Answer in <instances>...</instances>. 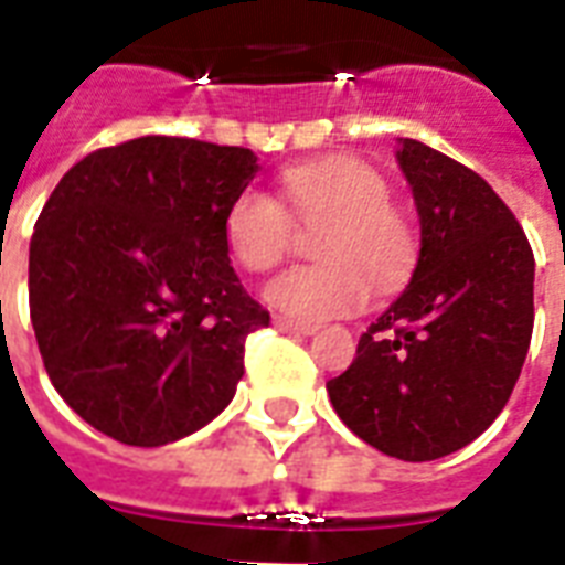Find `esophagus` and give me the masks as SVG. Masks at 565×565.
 Returning a JSON list of instances; mask_svg holds the SVG:
<instances>
[{"label": "esophagus", "mask_w": 565, "mask_h": 565, "mask_svg": "<svg viewBox=\"0 0 565 565\" xmlns=\"http://www.w3.org/2000/svg\"><path fill=\"white\" fill-rule=\"evenodd\" d=\"M275 327L281 332H294V335H311V332L318 330L315 323H302V320L284 318V315H275Z\"/></svg>", "instance_id": "esophagus-1"}]
</instances>
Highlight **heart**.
Returning <instances> with one entry per match:
<instances>
[{
    "instance_id": "1",
    "label": "heart",
    "mask_w": 565,
    "mask_h": 565,
    "mask_svg": "<svg viewBox=\"0 0 565 565\" xmlns=\"http://www.w3.org/2000/svg\"><path fill=\"white\" fill-rule=\"evenodd\" d=\"M281 196L296 221H330L318 245V266H296L266 287L271 306L320 323L348 318L369 306L372 281L396 290L417 263V230L391 199L387 178L372 162L327 157L281 172ZM223 238L238 266L269 271L290 254L294 221L281 199L245 186L226 209Z\"/></svg>"
}]
</instances>
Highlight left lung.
Wrapping results in <instances>:
<instances>
[{"instance_id": "1", "label": "left lung", "mask_w": 565, "mask_h": 565, "mask_svg": "<svg viewBox=\"0 0 565 565\" xmlns=\"http://www.w3.org/2000/svg\"><path fill=\"white\" fill-rule=\"evenodd\" d=\"M415 193L412 284L327 393L344 426L387 457L438 460L509 403L533 339V247L481 174L424 141L396 153Z\"/></svg>"}]
</instances>
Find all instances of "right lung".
I'll list each match as a JSON object with an SVG mask.
<instances>
[{
	"mask_svg": "<svg viewBox=\"0 0 565 565\" xmlns=\"http://www.w3.org/2000/svg\"><path fill=\"white\" fill-rule=\"evenodd\" d=\"M247 148L141 136L75 162L30 242V318L47 379L93 429L160 448L221 415L269 311L238 281L226 209Z\"/></svg>",
	"mask_w": 565,
	"mask_h": 565,
	"instance_id": "right-lung-1",
	"label": "right lung"
}]
</instances>
